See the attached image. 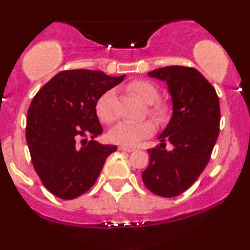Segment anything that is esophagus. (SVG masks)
I'll use <instances>...</instances> for the list:
<instances>
[{
	"label": "esophagus",
	"instance_id": "1",
	"mask_svg": "<svg viewBox=\"0 0 250 250\" xmlns=\"http://www.w3.org/2000/svg\"><path fill=\"white\" fill-rule=\"evenodd\" d=\"M119 149H120V150H122V151H128V153H131V151L135 150V148L127 147V146H120Z\"/></svg>",
	"mask_w": 250,
	"mask_h": 250
}]
</instances>
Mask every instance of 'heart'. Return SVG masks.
<instances>
[{"label": "heart", "mask_w": 250, "mask_h": 250, "mask_svg": "<svg viewBox=\"0 0 250 250\" xmlns=\"http://www.w3.org/2000/svg\"><path fill=\"white\" fill-rule=\"evenodd\" d=\"M127 89L143 102L147 103L148 113L157 120H165L168 115V105L165 102L156 101L159 99V90L153 83L143 80L131 81ZM115 91L113 89L104 91L96 101L95 110L100 121L111 123L115 121ZM154 131V125L150 121L141 122H120L109 131V139L113 142L123 146H134L141 140L150 136Z\"/></svg>", "instance_id": "heart-1"}]
</instances>
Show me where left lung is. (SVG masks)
Segmentation results:
<instances>
[{"label":"left lung","mask_w":250,"mask_h":250,"mask_svg":"<svg viewBox=\"0 0 250 250\" xmlns=\"http://www.w3.org/2000/svg\"><path fill=\"white\" fill-rule=\"evenodd\" d=\"M148 75L167 83L173 115L157 137L160 146L148 149L150 159L142 180L151 193L174 197L187 190L209 162L220 131L219 96L195 68L170 65ZM166 141L173 151L165 149Z\"/></svg>","instance_id":"1"}]
</instances>
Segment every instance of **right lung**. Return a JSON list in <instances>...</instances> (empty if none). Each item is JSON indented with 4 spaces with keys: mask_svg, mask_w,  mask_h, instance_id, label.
<instances>
[{
    "mask_svg": "<svg viewBox=\"0 0 250 250\" xmlns=\"http://www.w3.org/2000/svg\"><path fill=\"white\" fill-rule=\"evenodd\" d=\"M125 76L60 71L34 96L25 127L31 161L43 186L60 199L73 200L88 191L107 157L116 151V146L94 141L102 134L95 105Z\"/></svg>",
    "mask_w": 250,
    "mask_h": 250,
    "instance_id": "right-lung-1",
    "label": "right lung"
}]
</instances>
